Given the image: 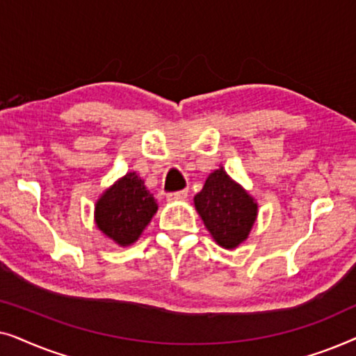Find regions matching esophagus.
I'll return each instance as SVG.
<instances>
[{
    "label": "esophagus",
    "instance_id": "1",
    "mask_svg": "<svg viewBox=\"0 0 356 356\" xmlns=\"http://www.w3.org/2000/svg\"><path fill=\"white\" fill-rule=\"evenodd\" d=\"M188 197V189H181V191H175V193H168L167 199L168 201H183V199Z\"/></svg>",
    "mask_w": 356,
    "mask_h": 356
}]
</instances>
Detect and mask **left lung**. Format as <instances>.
Listing matches in <instances>:
<instances>
[{
	"label": "left lung",
	"mask_w": 356,
	"mask_h": 356,
	"mask_svg": "<svg viewBox=\"0 0 356 356\" xmlns=\"http://www.w3.org/2000/svg\"><path fill=\"white\" fill-rule=\"evenodd\" d=\"M194 206L213 240L228 250L246 240L257 216V204L222 168L209 175Z\"/></svg>",
	"instance_id": "8db88e82"
}]
</instances>
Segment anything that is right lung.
<instances>
[{"instance_id":"right-lung-1","label":"right lung","mask_w":356,"mask_h":356,"mask_svg":"<svg viewBox=\"0 0 356 356\" xmlns=\"http://www.w3.org/2000/svg\"><path fill=\"white\" fill-rule=\"evenodd\" d=\"M157 211V202L140 177L128 173L105 191L95 207L97 227L121 246L138 240Z\"/></svg>"}]
</instances>
